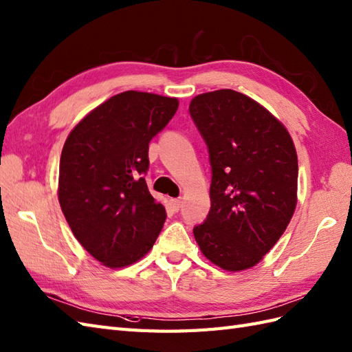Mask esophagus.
<instances>
[{
  "mask_svg": "<svg viewBox=\"0 0 352 352\" xmlns=\"http://www.w3.org/2000/svg\"><path fill=\"white\" fill-rule=\"evenodd\" d=\"M170 204H173V207H174V210H179V208H182L183 207V201L182 199H173V201H170Z\"/></svg>",
  "mask_w": 352,
  "mask_h": 352,
  "instance_id": "34e87169",
  "label": "esophagus"
}]
</instances>
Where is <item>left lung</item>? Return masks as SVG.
Here are the masks:
<instances>
[{
  "instance_id": "1",
  "label": "left lung",
  "mask_w": 352,
  "mask_h": 352,
  "mask_svg": "<svg viewBox=\"0 0 352 352\" xmlns=\"http://www.w3.org/2000/svg\"><path fill=\"white\" fill-rule=\"evenodd\" d=\"M189 112L213 173L211 208L195 240L214 265L243 272L270 252L296 211V146L272 112L234 89L193 97Z\"/></svg>"
}]
</instances>
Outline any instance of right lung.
<instances>
[{"label": "right lung", "instance_id": "1", "mask_svg": "<svg viewBox=\"0 0 352 352\" xmlns=\"http://www.w3.org/2000/svg\"><path fill=\"white\" fill-rule=\"evenodd\" d=\"M178 109V99L124 91L97 106L63 146L58 201L73 235L104 267L145 256L165 223L142 174L148 144Z\"/></svg>", "mask_w": 352, "mask_h": 352}]
</instances>
